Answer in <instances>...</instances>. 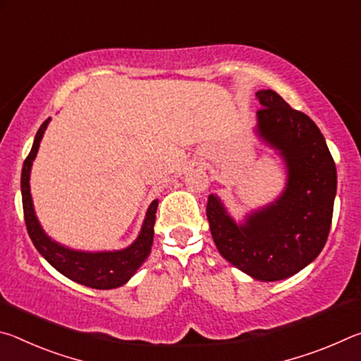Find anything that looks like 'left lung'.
<instances>
[{"mask_svg": "<svg viewBox=\"0 0 361 361\" xmlns=\"http://www.w3.org/2000/svg\"><path fill=\"white\" fill-rule=\"evenodd\" d=\"M255 135L282 159L286 181L271 204L232 218L210 194L207 218L226 261L259 282H276L309 266L325 247L338 186L336 166L315 122L277 92L258 90Z\"/></svg>", "mask_w": 361, "mask_h": 361, "instance_id": "8db88e82", "label": "left lung"}]
</instances>
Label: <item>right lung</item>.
Wrapping results in <instances>:
<instances>
[{
    "label": "right lung",
    "instance_id": "right-lung-1",
    "mask_svg": "<svg viewBox=\"0 0 361 361\" xmlns=\"http://www.w3.org/2000/svg\"><path fill=\"white\" fill-rule=\"evenodd\" d=\"M49 122H51V118L42 122L39 130L36 132L32 151H30L22 167V204L30 239H32L35 248L41 253L42 258L73 282L97 290L119 288V286L129 282L138 269L142 267L143 262L148 259L152 247V237H154V221L159 200L154 199L149 204L137 239L126 248L85 252V250L70 248L54 240L42 229L39 219L36 216L32 191H30L32 167Z\"/></svg>",
    "mask_w": 361,
    "mask_h": 361
}]
</instances>
